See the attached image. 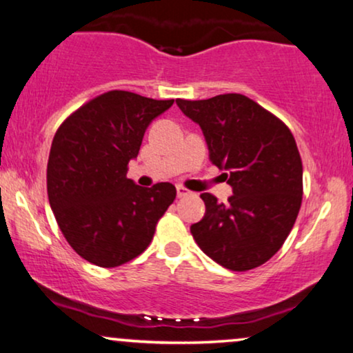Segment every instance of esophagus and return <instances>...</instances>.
Returning a JSON list of instances; mask_svg holds the SVG:
<instances>
[{
    "label": "esophagus",
    "instance_id": "esophagus-1",
    "mask_svg": "<svg viewBox=\"0 0 353 353\" xmlns=\"http://www.w3.org/2000/svg\"><path fill=\"white\" fill-rule=\"evenodd\" d=\"M190 194H191L190 190H186V188H183V186H176V196H178V198H185V196H190Z\"/></svg>",
    "mask_w": 353,
    "mask_h": 353
}]
</instances>
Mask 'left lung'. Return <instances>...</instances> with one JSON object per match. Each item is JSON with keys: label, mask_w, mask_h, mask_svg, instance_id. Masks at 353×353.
Wrapping results in <instances>:
<instances>
[{"label": "left lung", "mask_w": 353, "mask_h": 353, "mask_svg": "<svg viewBox=\"0 0 353 353\" xmlns=\"http://www.w3.org/2000/svg\"><path fill=\"white\" fill-rule=\"evenodd\" d=\"M176 105L198 123L217 165L232 186L228 203L203 193L205 214L191 225L201 250L230 271H250L281 250L299 216L303 167L292 132L241 94Z\"/></svg>", "instance_id": "1"}]
</instances>
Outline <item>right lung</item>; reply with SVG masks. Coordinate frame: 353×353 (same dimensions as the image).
Masks as SVG:
<instances>
[{"label":"right lung","mask_w":353,"mask_h":353,"mask_svg":"<svg viewBox=\"0 0 353 353\" xmlns=\"http://www.w3.org/2000/svg\"><path fill=\"white\" fill-rule=\"evenodd\" d=\"M172 105L112 90L76 110L53 137L50 208L71 248L95 266L117 268L143 253L175 199L172 183L143 188L126 178L145 130Z\"/></svg>","instance_id":"obj_1"}]
</instances>
